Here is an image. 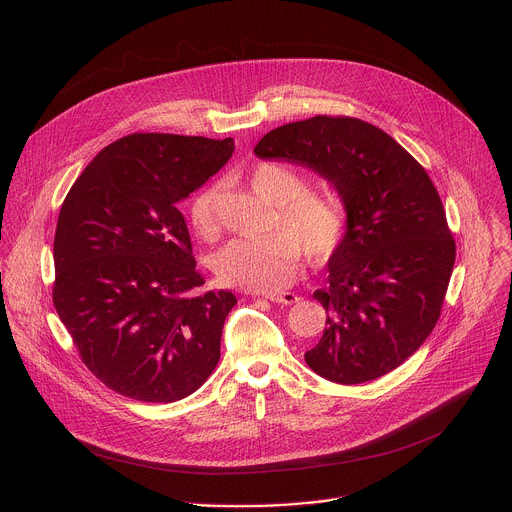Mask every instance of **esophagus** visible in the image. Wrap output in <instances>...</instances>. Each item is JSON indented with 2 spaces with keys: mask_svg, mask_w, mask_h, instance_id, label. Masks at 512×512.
Returning <instances> with one entry per match:
<instances>
[{
  "mask_svg": "<svg viewBox=\"0 0 512 512\" xmlns=\"http://www.w3.org/2000/svg\"><path fill=\"white\" fill-rule=\"evenodd\" d=\"M264 297L274 301V303H286V305H292L295 301H299L297 293L293 292L264 293Z\"/></svg>",
  "mask_w": 512,
  "mask_h": 512,
  "instance_id": "1",
  "label": "esophagus"
}]
</instances>
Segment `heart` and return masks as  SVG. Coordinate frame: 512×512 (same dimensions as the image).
<instances>
[{"mask_svg": "<svg viewBox=\"0 0 512 512\" xmlns=\"http://www.w3.org/2000/svg\"><path fill=\"white\" fill-rule=\"evenodd\" d=\"M246 179L256 195L278 207V232L264 240L228 242L215 258L222 284L250 292H276L292 282L301 262V246L315 262L339 250L347 234L349 211L337 191L307 189V179L297 169L278 161L254 165ZM189 219L199 236H217V187H205L193 197Z\"/></svg>", "mask_w": 512, "mask_h": 512, "instance_id": "1", "label": "heart"}]
</instances>
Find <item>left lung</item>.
Returning a JSON list of instances; mask_svg holds the SVG:
<instances>
[{"mask_svg": "<svg viewBox=\"0 0 512 512\" xmlns=\"http://www.w3.org/2000/svg\"><path fill=\"white\" fill-rule=\"evenodd\" d=\"M254 153L286 159L333 183L349 211L329 258L327 311L305 363L337 384L384 376L436 327L455 264V240L426 169L380 128L349 116H315L268 132Z\"/></svg>", "mask_w": 512, "mask_h": 512, "instance_id": "8db88e82", "label": "left lung"}]
</instances>
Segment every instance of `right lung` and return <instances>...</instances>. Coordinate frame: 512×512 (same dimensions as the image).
Returning <instances> with one entry per match:
<instances>
[{
  "label": "right lung",
  "instance_id": "obj_1",
  "mask_svg": "<svg viewBox=\"0 0 512 512\" xmlns=\"http://www.w3.org/2000/svg\"><path fill=\"white\" fill-rule=\"evenodd\" d=\"M232 138L130 134L74 181L55 232L53 303L82 363L114 392L175 402L211 376L236 297L197 293L177 203L230 159Z\"/></svg>",
  "mask_w": 512,
  "mask_h": 512
}]
</instances>
